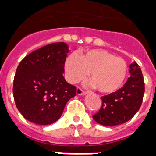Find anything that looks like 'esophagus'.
<instances>
[{"label": "esophagus", "instance_id": "esophagus-1", "mask_svg": "<svg viewBox=\"0 0 156 156\" xmlns=\"http://www.w3.org/2000/svg\"><path fill=\"white\" fill-rule=\"evenodd\" d=\"M87 94V93L86 91H83L80 87H78V88L77 89V95H78V96H86Z\"/></svg>", "mask_w": 156, "mask_h": 156}]
</instances>
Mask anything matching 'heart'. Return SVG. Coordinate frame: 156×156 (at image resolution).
I'll list each match as a JSON object with an SVG mask.
<instances>
[{
	"label": "heart",
	"mask_w": 156,
	"mask_h": 156,
	"mask_svg": "<svg viewBox=\"0 0 156 156\" xmlns=\"http://www.w3.org/2000/svg\"><path fill=\"white\" fill-rule=\"evenodd\" d=\"M65 78L77 83L90 73L91 85L103 94H112L123 87L127 78L128 65L123 59L101 49L87 51L78 57L72 54L65 63Z\"/></svg>",
	"instance_id": "obj_1"
}]
</instances>
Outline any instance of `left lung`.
I'll list each match as a JSON object with an SVG mask.
<instances>
[{"label":"left lung","instance_id":"1","mask_svg":"<svg viewBox=\"0 0 156 156\" xmlns=\"http://www.w3.org/2000/svg\"><path fill=\"white\" fill-rule=\"evenodd\" d=\"M130 78L115 93L101 97L99 112L92 116L101 125L117 126L130 120L142 103L145 91L144 79L139 65L134 61L129 65Z\"/></svg>","mask_w":156,"mask_h":156}]
</instances>
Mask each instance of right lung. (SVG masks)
<instances>
[{
	"instance_id": "1",
	"label": "right lung",
	"mask_w": 156,
	"mask_h": 156,
	"mask_svg": "<svg viewBox=\"0 0 156 156\" xmlns=\"http://www.w3.org/2000/svg\"><path fill=\"white\" fill-rule=\"evenodd\" d=\"M69 52L65 42L51 43L28 55L19 65L13 94L17 109L27 120L40 125L52 124L76 96V87L63 76Z\"/></svg>"
}]
</instances>
